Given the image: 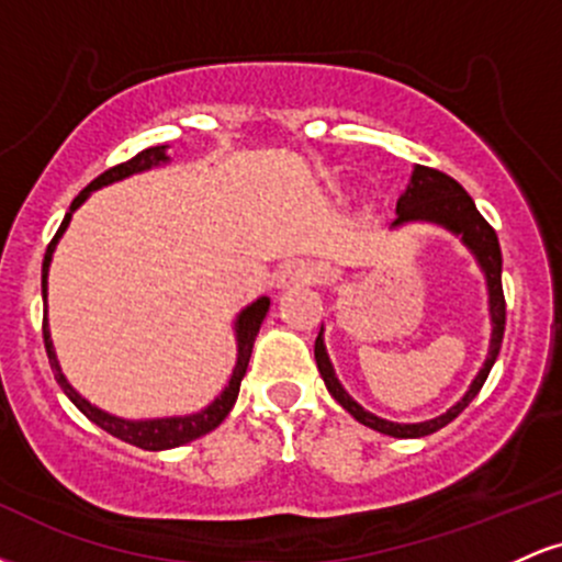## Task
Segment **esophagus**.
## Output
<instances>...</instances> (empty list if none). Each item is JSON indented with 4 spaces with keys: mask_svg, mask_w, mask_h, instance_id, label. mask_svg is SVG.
<instances>
[{
    "mask_svg": "<svg viewBox=\"0 0 562 562\" xmlns=\"http://www.w3.org/2000/svg\"><path fill=\"white\" fill-rule=\"evenodd\" d=\"M319 277H322L319 263H314L308 259H295V261H288L285 267H282L277 285H280L282 290L312 285V282H319Z\"/></svg>",
    "mask_w": 562,
    "mask_h": 562,
    "instance_id": "obj_1",
    "label": "esophagus"
}]
</instances>
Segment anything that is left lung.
I'll use <instances>...</instances> for the list:
<instances>
[{
  "mask_svg": "<svg viewBox=\"0 0 562 562\" xmlns=\"http://www.w3.org/2000/svg\"><path fill=\"white\" fill-rule=\"evenodd\" d=\"M396 214H398L396 222H393L391 227H402V224H409V222L441 224L443 229L451 232V235L460 237V240L468 245L470 254L475 256V261L481 263L483 274H486V285H488V312H492V344H488V357L486 362H483L481 372L475 375L473 383H470L465 396L451 406V409L443 412V415H438L434 420H425V423H391V420H383V417L372 415V412H367L364 406H359L344 391V385H340L338 378H335V370L330 364V357H327L325 351L322 333L317 335V344H314V359H317L319 375L325 380L330 396L344 406L348 415L357 417L359 423L367 425V428L378 430V434H385L393 438H420V436L436 434V430H441L443 425H449L470 402H473L475 396H479V391L483 389V383H486L496 357H499L502 338H505V319H507L505 290H502V250H499V240H496L494 227L479 214V209H475L473 198L468 195L465 187L454 182L449 173L438 169L415 166L409 187H406V192L396 203Z\"/></svg>",
  "mask_w": 562,
  "mask_h": 562,
  "instance_id": "8db88e82",
  "label": "left lung"
}]
</instances>
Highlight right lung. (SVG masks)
Instances as JSON below:
<instances>
[{"label":"right lung","mask_w":562,"mask_h":562,"mask_svg":"<svg viewBox=\"0 0 562 562\" xmlns=\"http://www.w3.org/2000/svg\"><path fill=\"white\" fill-rule=\"evenodd\" d=\"M166 160H169V156H166V145L147 147V150H142L134 158H128L126 164H119V166H113V169H108L105 173H100V177H97L92 184L83 187L79 195L74 198V203H70V211L66 214V218H63L60 229L55 232L53 243L47 245V254H44V263H42V299H44V306H47V272H49V261H53L55 245L63 237V232H66L70 216H74V211L79 209L83 200L92 195L94 190H100V187L119 182V179L132 177V173L147 171V169H153V166L166 164ZM267 312H269V299H267V295H263V299L254 301V303H250V306H245L243 312H240V317H237V322H235L237 364H235V370H232V378H229L227 389L218 393V396L209 406H205V409L195 412V415L158 417V420H124V417L108 415V412H102L100 406L89 404L87 398L76 393L74 385H70L68 380H66V375H63L60 364H57L53 338H49L47 312H44L42 335H44V348H47L49 367H53L57 385H60L63 393H66L70 402L79 406V409L89 417V420H92L94 425H100V428L108 430V434H111V436L121 438V441L132 443V447L147 449V451H160V449L182 447V443H190V441H195V438H200V436L211 434V430L218 428L224 417L229 415V409L237 402V393H240V383H243L245 370H248V362H250V351H254V340H256V335H259V327H261L263 317H267Z\"/></svg>","instance_id":"obj_1"}]
</instances>
